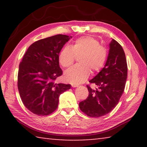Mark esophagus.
<instances>
[{
    "mask_svg": "<svg viewBox=\"0 0 147 147\" xmlns=\"http://www.w3.org/2000/svg\"><path fill=\"white\" fill-rule=\"evenodd\" d=\"M78 85H76V84H72V87H73V88H77V87H78Z\"/></svg>",
    "mask_w": 147,
    "mask_h": 147,
    "instance_id": "34e87169",
    "label": "esophagus"
}]
</instances>
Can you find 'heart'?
I'll list each match as a JSON object with an SVG mask.
<instances>
[{
  "label": "heart",
  "instance_id": "heart-1",
  "mask_svg": "<svg viewBox=\"0 0 147 147\" xmlns=\"http://www.w3.org/2000/svg\"><path fill=\"white\" fill-rule=\"evenodd\" d=\"M79 57L80 64L69 69L65 73L68 82L78 84L85 82L93 71H98L105 63L107 53L104 47L100 45L97 39L90 36L80 38L74 41L72 45L65 47L59 55V61L65 68L71 67L76 59Z\"/></svg>",
  "mask_w": 147,
  "mask_h": 147
}]
</instances>
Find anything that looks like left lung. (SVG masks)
<instances>
[{
  "mask_svg": "<svg viewBox=\"0 0 147 147\" xmlns=\"http://www.w3.org/2000/svg\"><path fill=\"white\" fill-rule=\"evenodd\" d=\"M127 63L123 47L115 39L109 43L108 58L102 69L89 80L96 89L89 86V95L79 103L82 111L91 117L108 114L117 105L123 94L126 78Z\"/></svg>",
  "mask_w": 147,
  "mask_h": 147,
  "instance_id": "left-lung-1",
  "label": "left lung"
}]
</instances>
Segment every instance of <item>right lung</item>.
Instances as JSON below:
<instances>
[{
  "instance_id": "obj_1",
  "label": "right lung",
  "mask_w": 147,
  "mask_h": 147,
  "mask_svg": "<svg viewBox=\"0 0 147 147\" xmlns=\"http://www.w3.org/2000/svg\"><path fill=\"white\" fill-rule=\"evenodd\" d=\"M72 36L58 34L40 39L27 49L19 64L17 86L21 100L32 113L48 115L58 108L61 93L70 84H56L62 74L59 54Z\"/></svg>"
}]
</instances>
